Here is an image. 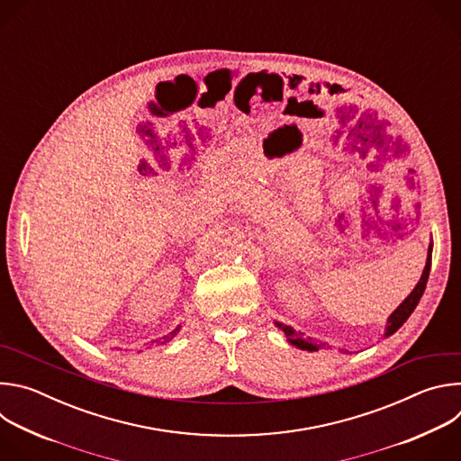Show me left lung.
<instances>
[{"instance_id": "left-lung-1", "label": "left lung", "mask_w": 461, "mask_h": 461, "mask_svg": "<svg viewBox=\"0 0 461 461\" xmlns=\"http://www.w3.org/2000/svg\"><path fill=\"white\" fill-rule=\"evenodd\" d=\"M430 265H432V242L429 244V251H427V262H425V268H423V274H421V279L418 281V285L414 286V290L409 294V297L393 310L386 321V328H384V336L383 338H390L393 332H398L400 328L403 326V322L411 317V313L416 310L423 292H425V286H427V281H429V274H430ZM276 326L279 328V330L285 332L286 336V341L301 350H308V352H315L322 347H328V343H315L312 338H304L303 332H297L294 330L292 326L285 324V322H279L276 321Z\"/></svg>"}]
</instances>
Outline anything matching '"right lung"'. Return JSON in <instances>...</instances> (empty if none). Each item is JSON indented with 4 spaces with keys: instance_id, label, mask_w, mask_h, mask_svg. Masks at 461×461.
Segmentation results:
<instances>
[{
    "instance_id": "1",
    "label": "right lung",
    "mask_w": 461,
    "mask_h": 461,
    "mask_svg": "<svg viewBox=\"0 0 461 461\" xmlns=\"http://www.w3.org/2000/svg\"><path fill=\"white\" fill-rule=\"evenodd\" d=\"M178 332H180V324H178V326H176V328H175V330H173V332H169V334H166V336H164V338H160V339H158V341H162V345H164V343H167V341H171V339H173V338H175V336H176V334H178ZM158 341H157V343H158Z\"/></svg>"
}]
</instances>
